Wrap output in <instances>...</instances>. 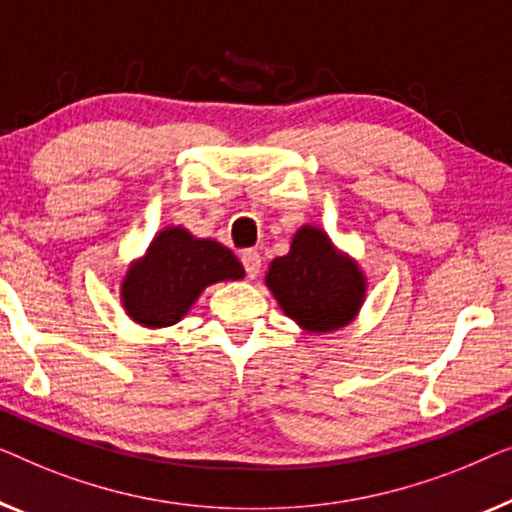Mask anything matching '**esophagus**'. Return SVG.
<instances>
[{"mask_svg":"<svg viewBox=\"0 0 512 512\" xmlns=\"http://www.w3.org/2000/svg\"><path fill=\"white\" fill-rule=\"evenodd\" d=\"M241 264L243 269H246L248 278H257L259 269H262V257H259V253H255V250H246V253L241 255Z\"/></svg>","mask_w":512,"mask_h":512,"instance_id":"esophagus-1","label":"esophagus"}]
</instances>
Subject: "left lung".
I'll use <instances>...</instances> for the list:
<instances>
[{
	"label": "left lung",
	"instance_id": "obj_1",
	"mask_svg": "<svg viewBox=\"0 0 512 512\" xmlns=\"http://www.w3.org/2000/svg\"><path fill=\"white\" fill-rule=\"evenodd\" d=\"M266 287L297 325L334 331L357 315L366 280L350 257L331 246L322 229L306 225L294 234L290 253L269 264Z\"/></svg>",
	"mask_w": 512,
	"mask_h": 512
}]
</instances>
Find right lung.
<instances>
[{
  "label": "right lung",
  "mask_w": 512,
  "mask_h": 512,
  "mask_svg": "<svg viewBox=\"0 0 512 512\" xmlns=\"http://www.w3.org/2000/svg\"><path fill=\"white\" fill-rule=\"evenodd\" d=\"M246 276L232 250L211 239H194L183 227H167L148 253L129 266L122 304L143 327L176 325L208 285Z\"/></svg>",
  "instance_id": "1"
}]
</instances>
